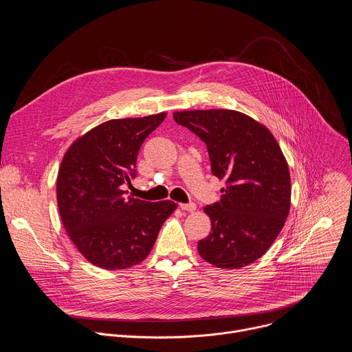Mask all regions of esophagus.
<instances>
[{"label": "esophagus", "mask_w": 352, "mask_h": 352, "mask_svg": "<svg viewBox=\"0 0 352 352\" xmlns=\"http://www.w3.org/2000/svg\"><path fill=\"white\" fill-rule=\"evenodd\" d=\"M179 208H181V210L189 212V213H193L196 210V205L195 204H181Z\"/></svg>", "instance_id": "obj_1"}]
</instances>
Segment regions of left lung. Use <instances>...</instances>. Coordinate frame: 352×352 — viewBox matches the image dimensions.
Here are the masks:
<instances>
[{
    "label": "left lung",
    "mask_w": 352,
    "mask_h": 352,
    "mask_svg": "<svg viewBox=\"0 0 352 352\" xmlns=\"http://www.w3.org/2000/svg\"><path fill=\"white\" fill-rule=\"evenodd\" d=\"M177 124L202 139L212 173L224 179L220 202L204 210L212 231L197 252L221 269H239L262 258L283 230L291 206L287 160L273 133L235 110L175 111Z\"/></svg>",
    "instance_id": "1"
}]
</instances>
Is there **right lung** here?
Listing matches in <instances>:
<instances>
[{"instance_id":"add662e5","label":"right lung","mask_w":352,"mask_h":352,"mask_svg":"<svg viewBox=\"0 0 352 352\" xmlns=\"http://www.w3.org/2000/svg\"><path fill=\"white\" fill-rule=\"evenodd\" d=\"M167 117L110 120L79 136L65 152L57 177V204L64 228L91 265L124 270L143 262L173 200L144 202L125 196L135 177L139 148Z\"/></svg>"}]
</instances>
